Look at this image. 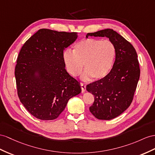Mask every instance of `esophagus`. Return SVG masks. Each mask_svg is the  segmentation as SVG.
<instances>
[{"label":"esophagus","instance_id":"1","mask_svg":"<svg viewBox=\"0 0 155 155\" xmlns=\"http://www.w3.org/2000/svg\"><path fill=\"white\" fill-rule=\"evenodd\" d=\"M81 88H82V92H85V90H86V85L84 84V83L81 82Z\"/></svg>","mask_w":155,"mask_h":155}]
</instances>
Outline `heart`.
I'll return each instance as SVG.
<instances>
[{
  "mask_svg": "<svg viewBox=\"0 0 155 155\" xmlns=\"http://www.w3.org/2000/svg\"><path fill=\"white\" fill-rule=\"evenodd\" d=\"M117 55L114 44L110 40L88 38L74 45L73 51L65 50L63 59L69 73L78 76L84 65L81 75L84 81H98L107 75L113 68Z\"/></svg>",
  "mask_w": 155,
  "mask_h": 155,
  "instance_id": "obj_1",
  "label": "heart"
}]
</instances>
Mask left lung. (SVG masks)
Wrapping results in <instances>:
<instances>
[{
	"label": "left lung",
	"instance_id": "1",
	"mask_svg": "<svg viewBox=\"0 0 155 155\" xmlns=\"http://www.w3.org/2000/svg\"><path fill=\"white\" fill-rule=\"evenodd\" d=\"M107 37L116 46L112 69L105 77L86 86L94 96L90 111L100 120H111L129 107L140 76L137 55L134 46L113 29H106L86 35V37Z\"/></svg>",
	"mask_w": 155,
	"mask_h": 155
}]
</instances>
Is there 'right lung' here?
Returning a JSON list of instances; mask_svg holds the SVG:
<instances>
[{"label": "right lung", "instance_id": "add662e5", "mask_svg": "<svg viewBox=\"0 0 155 155\" xmlns=\"http://www.w3.org/2000/svg\"><path fill=\"white\" fill-rule=\"evenodd\" d=\"M77 33L41 29L25 42L15 68L19 100L33 116L57 118L69 99L81 92L80 82L67 72L63 51Z\"/></svg>", "mask_w": 155, "mask_h": 155}]
</instances>
